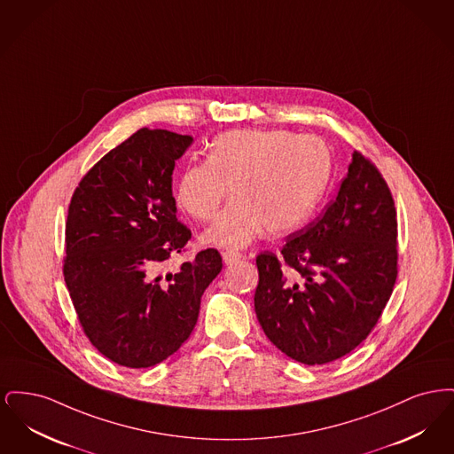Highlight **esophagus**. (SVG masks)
<instances>
[{"label": "esophagus", "mask_w": 454, "mask_h": 454, "mask_svg": "<svg viewBox=\"0 0 454 454\" xmlns=\"http://www.w3.org/2000/svg\"><path fill=\"white\" fill-rule=\"evenodd\" d=\"M239 259H241V254H239L238 250H224V252H223L224 263H233V262H237V260Z\"/></svg>", "instance_id": "obj_1"}]
</instances>
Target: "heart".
Instances as JSON below:
<instances>
[{"instance_id":"heart-1","label":"heart","mask_w":454,"mask_h":454,"mask_svg":"<svg viewBox=\"0 0 454 454\" xmlns=\"http://www.w3.org/2000/svg\"><path fill=\"white\" fill-rule=\"evenodd\" d=\"M332 156L324 139L293 130H230L211 143L206 160L178 175L175 202L195 221L216 216L204 239L243 247L267 226L270 233L300 228L324 194Z\"/></svg>"}]
</instances>
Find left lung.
<instances>
[{
	"mask_svg": "<svg viewBox=\"0 0 454 454\" xmlns=\"http://www.w3.org/2000/svg\"><path fill=\"white\" fill-rule=\"evenodd\" d=\"M395 200L378 167L352 153L340 191L313 223L257 255L255 313L287 357L326 364L354 350L381 318L398 276Z\"/></svg>",
	"mask_w": 454,
	"mask_h": 454,
	"instance_id": "1",
	"label": "left lung"
}]
</instances>
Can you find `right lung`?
<instances>
[{"mask_svg": "<svg viewBox=\"0 0 454 454\" xmlns=\"http://www.w3.org/2000/svg\"><path fill=\"white\" fill-rule=\"evenodd\" d=\"M191 143L170 130L134 132L85 173L67 207L69 298L91 346L119 366L152 367L176 352L223 269L216 248H206L160 276L192 238L172 194L175 160Z\"/></svg>", "mask_w": 454, "mask_h": 454, "instance_id": "1", "label": "right lung"}]
</instances>
